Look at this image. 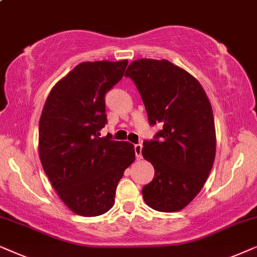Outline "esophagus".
<instances>
[{"label":"esophagus","instance_id":"esophagus-1","mask_svg":"<svg viewBox=\"0 0 257 257\" xmlns=\"http://www.w3.org/2000/svg\"><path fill=\"white\" fill-rule=\"evenodd\" d=\"M134 150H135L136 159H138V160L142 159V145H141V143H139V145H135Z\"/></svg>","mask_w":257,"mask_h":257}]
</instances>
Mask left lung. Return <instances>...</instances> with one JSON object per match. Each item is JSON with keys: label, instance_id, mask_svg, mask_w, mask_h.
<instances>
[{"label": "left lung", "instance_id": "1", "mask_svg": "<svg viewBox=\"0 0 257 257\" xmlns=\"http://www.w3.org/2000/svg\"><path fill=\"white\" fill-rule=\"evenodd\" d=\"M124 76L132 78L150 125L162 129L143 141L142 155L155 176L142 188L153 209L173 213L188 206L206 183L215 160L213 109L202 85L167 60H136Z\"/></svg>", "mask_w": 257, "mask_h": 257}]
</instances>
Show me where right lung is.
<instances>
[{
  "instance_id": "1",
  "label": "right lung",
  "mask_w": 257,
  "mask_h": 257,
  "mask_svg": "<svg viewBox=\"0 0 257 257\" xmlns=\"http://www.w3.org/2000/svg\"><path fill=\"white\" fill-rule=\"evenodd\" d=\"M128 61H95L74 68L51 89L39 124L44 173L75 214L97 216L115 203L116 187L135 160L134 146L100 138L107 123L105 94Z\"/></svg>"
}]
</instances>
